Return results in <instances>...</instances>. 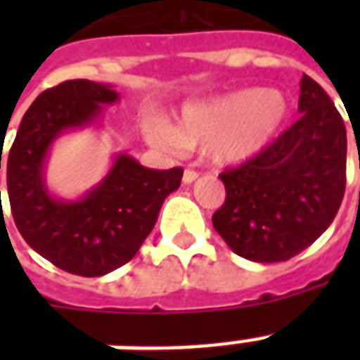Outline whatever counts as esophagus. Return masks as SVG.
<instances>
[{"mask_svg":"<svg viewBox=\"0 0 360 360\" xmlns=\"http://www.w3.org/2000/svg\"><path fill=\"white\" fill-rule=\"evenodd\" d=\"M196 179L198 172H194V169H185V174H183V183H185V185H191V183H194Z\"/></svg>","mask_w":360,"mask_h":360,"instance_id":"1","label":"esophagus"}]
</instances>
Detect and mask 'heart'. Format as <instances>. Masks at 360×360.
<instances>
[{"mask_svg":"<svg viewBox=\"0 0 360 360\" xmlns=\"http://www.w3.org/2000/svg\"><path fill=\"white\" fill-rule=\"evenodd\" d=\"M290 114L291 104L284 91L243 87L188 101L175 124L162 115L146 120L143 136L168 151L205 143L214 162L243 164L267 151Z\"/></svg>","mask_w":360,"mask_h":360,"instance_id":"obj_1","label":"heart"}]
</instances>
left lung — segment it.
<instances>
[{"instance_id":"obj_1","label":"left lung","mask_w":360,"mask_h":360,"mask_svg":"<svg viewBox=\"0 0 360 360\" xmlns=\"http://www.w3.org/2000/svg\"><path fill=\"white\" fill-rule=\"evenodd\" d=\"M301 120L259 157L226 169L214 230L257 263L285 262L312 245L340 209L346 188V124L318 82L302 76Z\"/></svg>"}]
</instances>
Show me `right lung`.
<instances>
[{
	"label": "right lung",
	"mask_w": 360,
	"mask_h": 360,
	"mask_svg": "<svg viewBox=\"0 0 360 360\" xmlns=\"http://www.w3.org/2000/svg\"><path fill=\"white\" fill-rule=\"evenodd\" d=\"M120 103L112 84L69 80L42 91L22 117L7 157V191L25 243L56 267L103 276L124 265L155 228L183 169H151L117 153L103 179L76 200L56 196L46 162L59 136L103 127L104 108ZM1 169V157H0Z\"/></svg>",
	"instance_id": "obj_1"
}]
</instances>
